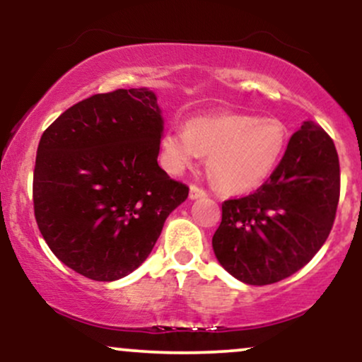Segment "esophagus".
I'll list each match as a JSON object with an SVG mask.
<instances>
[{
  "mask_svg": "<svg viewBox=\"0 0 362 362\" xmlns=\"http://www.w3.org/2000/svg\"><path fill=\"white\" fill-rule=\"evenodd\" d=\"M206 190H202V189H199L197 185H190V189H189V199L190 201H195V199H202V197H206Z\"/></svg>",
  "mask_w": 362,
  "mask_h": 362,
  "instance_id": "1",
  "label": "esophagus"
}]
</instances>
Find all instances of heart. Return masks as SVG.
<instances>
[{
    "mask_svg": "<svg viewBox=\"0 0 362 362\" xmlns=\"http://www.w3.org/2000/svg\"><path fill=\"white\" fill-rule=\"evenodd\" d=\"M288 141V127L276 117L195 115L187 120L184 129L165 132L160 156L168 172L182 173L199 156L207 155V175L221 192L247 194L272 177Z\"/></svg>",
    "mask_w": 362,
    "mask_h": 362,
    "instance_id": "heart-1",
    "label": "heart"
}]
</instances>
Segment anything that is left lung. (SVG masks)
<instances>
[{"mask_svg":"<svg viewBox=\"0 0 362 362\" xmlns=\"http://www.w3.org/2000/svg\"><path fill=\"white\" fill-rule=\"evenodd\" d=\"M339 187L334 141L305 120L272 177L247 197L223 202L221 224L213 236L216 259L250 286L293 276L330 235Z\"/></svg>","mask_w":362,"mask_h":362,"instance_id":"left-lung-1","label":"left lung"}]
</instances>
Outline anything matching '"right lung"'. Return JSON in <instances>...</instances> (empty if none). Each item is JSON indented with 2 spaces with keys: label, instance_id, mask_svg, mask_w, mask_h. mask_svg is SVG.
Segmentation results:
<instances>
[{
  "label": "right lung",
  "instance_id": "1",
  "mask_svg": "<svg viewBox=\"0 0 362 362\" xmlns=\"http://www.w3.org/2000/svg\"><path fill=\"white\" fill-rule=\"evenodd\" d=\"M163 117L155 91L86 98L44 131L34 170V211L62 264L93 281L139 267L165 219L189 195L158 165Z\"/></svg>",
  "mask_w": 362,
  "mask_h": 362
}]
</instances>
